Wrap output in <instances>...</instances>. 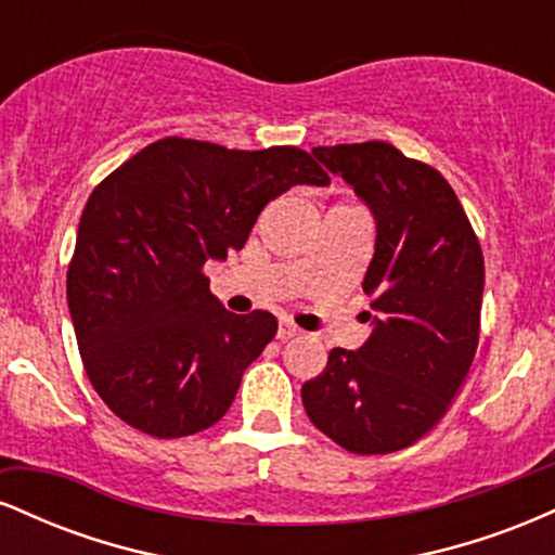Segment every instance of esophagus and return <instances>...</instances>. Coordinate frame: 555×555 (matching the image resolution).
I'll return each mask as SVG.
<instances>
[{"instance_id": "1", "label": "esophagus", "mask_w": 555, "mask_h": 555, "mask_svg": "<svg viewBox=\"0 0 555 555\" xmlns=\"http://www.w3.org/2000/svg\"><path fill=\"white\" fill-rule=\"evenodd\" d=\"M276 336L282 341H286V339H295V336H299V328L295 326V323H282V326H279V331H276Z\"/></svg>"}]
</instances>
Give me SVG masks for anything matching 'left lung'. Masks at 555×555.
Returning <instances> with one entry per match:
<instances>
[{
  "mask_svg": "<svg viewBox=\"0 0 555 555\" xmlns=\"http://www.w3.org/2000/svg\"><path fill=\"white\" fill-rule=\"evenodd\" d=\"M313 156L375 216L362 289L378 318L358 352L331 349L323 373L302 384V404L341 449L391 454L436 428L467 378L486 260L460 197L430 164L384 140L318 145Z\"/></svg>",
  "mask_w": 555,
  "mask_h": 555,
  "instance_id": "8db88e82",
  "label": "left lung"
}]
</instances>
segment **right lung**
Here are the masks:
<instances>
[{"instance_id":"1","label":"right lung","mask_w":555,"mask_h":555,"mask_svg":"<svg viewBox=\"0 0 555 555\" xmlns=\"http://www.w3.org/2000/svg\"><path fill=\"white\" fill-rule=\"evenodd\" d=\"M308 151H229L162 138L93 188L67 266V305L88 378L122 423L182 438L227 415L242 373L276 336L266 310L229 313L208 258L242 250L292 184H328Z\"/></svg>"}]
</instances>
